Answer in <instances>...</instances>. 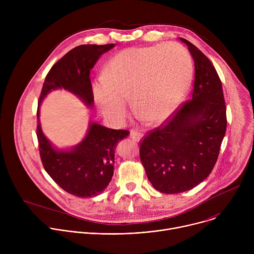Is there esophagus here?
I'll use <instances>...</instances> for the list:
<instances>
[{"label": "esophagus", "instance_id": "34e87169", "mask_svg": "<svg viewBox=\"0 0 254 254\" xmlns=\"http://www.w3.org/2000/svg\"><path fill=\"white\" fill-rule=\"evenodd\" d=\"M129 136H130V138H132L133 140H135V141H138L140 138H141V133L139 132V131H137L136 129H130V131H129Z\"/></svg>", "mask_w": 254, "mask_h": 254}]
</instances>
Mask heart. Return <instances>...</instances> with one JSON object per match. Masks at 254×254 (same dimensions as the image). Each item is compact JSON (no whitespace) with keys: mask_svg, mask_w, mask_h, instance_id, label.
<instances>
[{"mask_svg":"<svg viewBox=\"0 0 254 254\" xmlns=\"http://www.w3.org/2000/svg\"><path fill=\"white\" fill-rule=\"evenodd\" d=\"M192 68L189 52L177 43L127 48L111 59L102 79L94 84L95 102L105 117L121 122L130 97L138 117L162 121L185 96Z\"/></svg>","mask_w":254,"mask_h":254,"instance_id":"obj_1","label":"heart"}]
</instances>
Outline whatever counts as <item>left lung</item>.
Listing matches in <instances>:
<instances>
[{"mask_svg": "<svg viewBox=\"0 0 254 254\" xmlns=\"http://www.w3.org/2000/svg\"><path fill=\"white\" fill-rule=\"evenodd\" d=\"M195 78L191 99L183 102L139 142V158L153 187L165 194L193 189L209 176L226 131V106L218 73L188 40Z\"/></svg>", "mask_w": 254, "mask_h": 254, "instance_id": "1", "label": "left lung"}]
</instances>
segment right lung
<instances>
[{"instance_id": "add662e5", "label": "right lung", "mask_w": 254, "mask_h": 254, "mask_svg": "<svg viewBox=\"0 0 254 254\" xmlns=\"http://www.w3.org/2000/svg\"><path fill=\"white\" fill-rule=\"evenodd\" d=\"M115 44L80 45L58 60L46 75L38 102L37 138L45 171L67 193L80 198L99 195L114 176L115 150L127 129H112L90 124L85 138L71 151H57L45 137L39 124V106L51 90L64 88L79 96L88 106L93 104L90 70L99 57Z\"/></svg>"}]
</instances>
